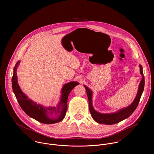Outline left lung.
Listing matches in <instances>:
<instances>
[{"label":"left lung","instance_id":"1","mask_svg":"<svg viewBox=\"0 0 154 154\" xmlns=\"http://www.w3.org/2000/svg\"><path fill=\"white\" fill-rule=\"evenodd\" d=\"M140 73L142 75V80L140 82L137 95L132 102V104L129 106L122 109L120 110L112 112V113H100L97 111L93 107L92 98V91L88 88L87 86L84 85L86 89L88 101H89V108L92 116V119L98 123L104 125H114L120 122L121 121L128 118L134 111L137 108L139 103L141 95L143 93L145 86V78L143 73L142 66L139 65Z\"/></svg>","mask_w":154,"mask_h":154}]
</instances>
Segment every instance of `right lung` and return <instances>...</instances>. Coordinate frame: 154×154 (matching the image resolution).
Instances as JSON below:
<instances>
[{
    "label": "right lung",
    "instance_id": "right-lung-1",
    "mask_svg": "<svg viewBox=\"0 0 154 154\" xmlns=\"http://www.w3.org/2000/svg\"><path fill=\"white\" fill-rule=\"evenodd\" d=\"M20 63L18 61L14 68V74L12 78V86L17 100L24 112L30 117L44 124H54L62 121L67 111V98L70 91L79 82L72 81L65 84L61 91V97L56 107H46L34 102L23 92L18 84L17 69Z\"/></svg>",
    "mask_w": 154,
    "mask_h": 154
}]
</instances>
